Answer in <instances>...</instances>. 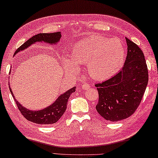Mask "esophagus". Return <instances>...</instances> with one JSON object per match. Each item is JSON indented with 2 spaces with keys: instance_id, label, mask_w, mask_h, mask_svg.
Listing matches in <instances>:
<instances>
[{
  "instance_id": "esophagus-1",
  "label": "esophagus",
  "mask_w": 158,
  "mask_h": 158,
  "mask_svg": "<svg viewBox=\"0 0 158 158\" xmlns=\"http://www.w3.org/2000/svg\"><path fill=\"white\" fill-rule=\"evenodd\" d=\"M82 89H83L84 90L88 89L90 87V85L89 84H87V83H84L83 85H82Z\"/></svg>"
}]
</instances>
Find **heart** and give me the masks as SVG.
I'll return each mask as SVG.
<instances>
[{
	"mask_svg": "<svg viewBox=\"0 0 158 158\" xmlns=\"http://www.w3.org/2000/svg\"><path fill=\"white\" fill-rule=\"evenodd\" d=\"M125 55V49L119 41L94 35L75 45L71 58L63 56L61 62L69 74L76 72V64H87L89 76L97 81H103L119 71Z\"/></svg>",
	"mask_w": 158,
	"mask_h": 158,
	"instance_id": "1",
	"label": "heart"
}]
</instances>
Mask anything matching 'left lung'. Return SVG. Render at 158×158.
Wrapping results in <instances>:
<instances>
[{
  "instance_id": "left-lung-1",
  "label": "left lung",
  "mask_w": 158,
  "mask_h": 158,
  "mask_svg": "<svg viewBox=\"0 0 158 158\" xmlns=\"http://www.w3.org/2000/svg\"><path fill=\"white\" fill-rule=\"evenodd\" d=\"M128 52L123 67L110 79L95 85L98 92L96 108L104 119L128 118L139 107L148 81L144 55L136 44L126 37Z\"/></svg>"
}]
</instances>
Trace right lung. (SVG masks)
Returning <instances> with one entry per match:
<instances>
[{
  "instance_id": "add662e5",
  "label": "right lung",
  "mask_w": 158,
  "mask_h": 158,
  "mask_svg": "<svg viewBox=\"0 0 158 158\" xmlns=\"http://www.w3.org/2000/svg\"><path fill=\"white\" fill-rule=\"evenodd\" d=\"M61 37H62V35H61L60 32L53 33H40V34L36 35L29 39L23 45H21L19 48H17L15 51V55L18 53L19 52L26 49L27 47H29L30 45L35 44L37 41L38 42L44 41V42L50 44H56L60 41ZM10 91L12 94V97L15 99L19 111L27 120L37 124H42V125L43 124L44 125L48 124H48L56 123L64 114L66 107H67L69 96L76 91V87L71 88L62 94H61L51 106L40 110H30L24 107L19 103L18 101L16 100L10 87Z\"/></svg>"
}]
</instances>
